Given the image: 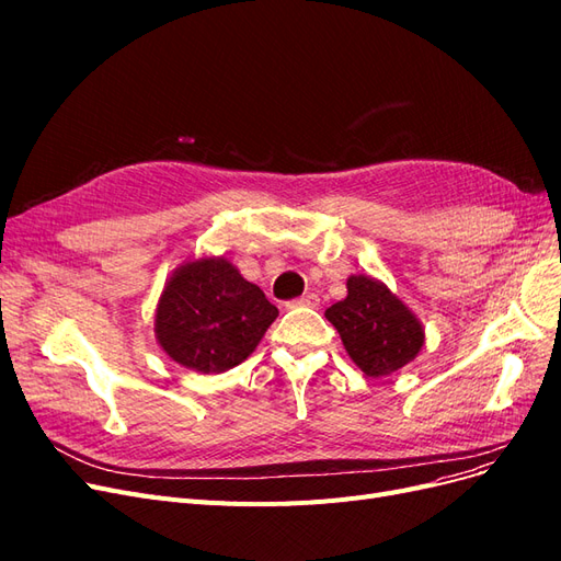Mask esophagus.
Instances as JSON below:
<instances>
[{"label":"esophagus","instance_id":"1","mask_svg":"<svg viewBox=\"0 0 561 561\" xmlns=\"http://www.w3.org/2000/svg\"><path fill=\"white\" fill-rule=\"evenodd\" d=\"M287 307H309V309H318L320 307V297L316 295V293H307L304 297H299V299H295V301H290L287 304Z\"/></svg>","mask_w":561,"mask_h":561}]
</instances>
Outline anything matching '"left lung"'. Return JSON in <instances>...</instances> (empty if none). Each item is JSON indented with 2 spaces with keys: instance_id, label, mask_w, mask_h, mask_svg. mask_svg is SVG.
<instances>
[{
  "instance_id": "8db88e82",
  "label": "left lung",
  "mask_w": 561,
  "mask_h": 561,
  "mask_svg": "<svg viewBox=\"0 0 561 561\" xmlns=\"http://www.w3.org/2000/svg\"><path fill=\"white\" fill-rule=\"evenodd\" d=\"M346 299L332 304L325 318L367 377L377 379L404 367L423 346V328L404 304L375 278L351 276Z\"/></svg>"
}]
</instances>
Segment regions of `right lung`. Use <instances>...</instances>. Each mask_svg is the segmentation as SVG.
Listing matches in <instances>:
<instances>
[{"label": "right lung", "instance_id": "1", "mask_svg": "<svg viewBox=\"0 0 561 561\" xmlns=\"http://www.w3.org/2000/svg\"><path fill=\"white\" fill-rule=\"evenodd\" d=\"M278 309L225 260L178 268L157 309L163 351L184 367L219 375L241 365L276 320Z\"/></svg>", "mask_w": 561, "mask_h": 561}]
</instances>
